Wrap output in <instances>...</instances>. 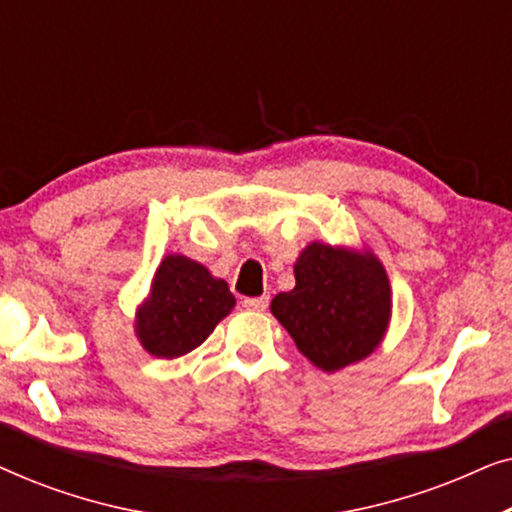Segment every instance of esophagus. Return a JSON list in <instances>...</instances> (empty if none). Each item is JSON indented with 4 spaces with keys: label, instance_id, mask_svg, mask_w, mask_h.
Returning a JSON list of instances; mask_svg holds the SVG:
<instances>
[{
    "label": "esophagus",
    "instance_id": "obj_1",
    "mask_svg": "<svg viewBox=\"0 0 512 512\" xmlns=\"http://www.w3.org/2000/svg\"><path fill=\"white\" fill-rule=\"evenodd\" d=\"M270 298L268 296H258V298H244L242 305L247 307V310H256V312H263L265 307H268Z\"/></svg>",
    "mask_w": 512,
    "mask_h": 512
}]
</instances>
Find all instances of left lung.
Segmentation results:
<instances>
[{"label": "left lung", "instance_id": "8db88e82", "mask_svg": "<svg viewBox=\"0 0 512 512\" xmlns=\"http://www.w3.org/2000/svg\"><path fill=\"white\" fill-rule=\"evenodd\" d=\"M293 275L296 286L277 293L270 312L312 366L335 373L382 345L391 321V284L373 249L310 242Z\"/></svg>", "mask_w": 512, "mask_h": 512}]
</instances>
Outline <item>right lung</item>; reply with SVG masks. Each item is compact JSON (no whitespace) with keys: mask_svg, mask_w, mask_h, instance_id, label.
<instances>
[{"mask_svg":"<svg viewBox=\"0 0 512 512\" xmlns=\"http://www.w3.org/2000/svg\"><path fill=\"white\" fill-rule=\"evenodd\" d=\"M235 307L228 282L184 254H167L135 312V335L158 359H179L209 338Z\"/></svg>","mask_w":512,"mask_h":512,"instance_id":"add662e5","label":"right lung"}]
</instances>
